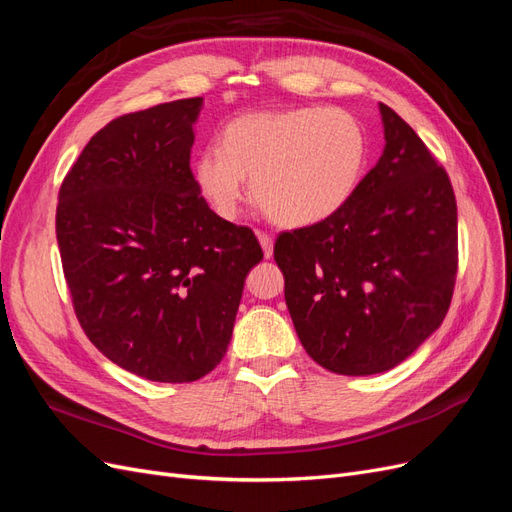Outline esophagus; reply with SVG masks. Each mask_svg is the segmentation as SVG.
Listing matches in <instances>:
<instances>
[{
  "label": "esophagus",
  "instance_id": "34e87169",
  "mask_svg": "<svg viewBox=\"0 0 512 512\" xmlns=\"http://www.w3.org/2000/svg\"><path fill=\"white\" fill-rule=\"evenodd\" d=\"M256 237L260 241V247H262V254H265V258H271L273 256V239L271 235H267V232H256Z\"/></svg>",
  "mask_w": 512,
  "mask_h": 512
}]
</instances>
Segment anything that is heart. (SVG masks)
<instances>
[{
    "mask_svg": "<svg viewBox=\"0 0 512 512\" xmlns=\"http://www.w3.org/2000/svg\"><path fill=\"white\" fill-rule=\"evenodd\" d=\"M367 132L344 108L305 106L245 113L226 123L222 147L194 160V181L224 220L252 196L269 218L288 228L329 220L346 207L367 166Z\"/></svg>",
    "mask_w": 512,
    "mask_h": 512,
    "instance_id": "obj_1",
    "label": "heart"
}]
</instances>
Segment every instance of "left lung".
I'll list each match as a JSON object with an SVG mask.
<instances>
[{"mask_svg": "<svg viewBox=\"0 0 512 512\" xmlns=\"http://www.w3.org/2000/svg\"><path fill=\"white\" fill-rule=\"evenodd\" d=\"M384 151L329 220L282 232L273 256L305 352L333 374L389 371L436 331L457 275V203L446 170L380 104Z\"/></svg>", "mask_w": 512, "mask_h": 512, "instance_id": "obj_1", "label": "left lung"}]
</instances>
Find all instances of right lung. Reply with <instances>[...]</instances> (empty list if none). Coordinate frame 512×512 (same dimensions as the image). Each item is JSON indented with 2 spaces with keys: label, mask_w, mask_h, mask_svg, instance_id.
Listing matches in <instances>:
<instances>
[{
  "label": "right lung",
  "mask_w": 512,
  "mask_h": 512,
  "mask_svg": "<svg viewBox=\"0 0 512 512\" xmlns=\"http://www.w3.org/2000/svg\"><path fill=\"white\" fill-rule=\"evenodd\" d=\"M203 98L123 115L59 190L57 243L85 335L153 382H194L228 350L254 232L213 213L190 170Z\"/></svg>",
  "instance_id": "add662e5"
}]
</instances>
